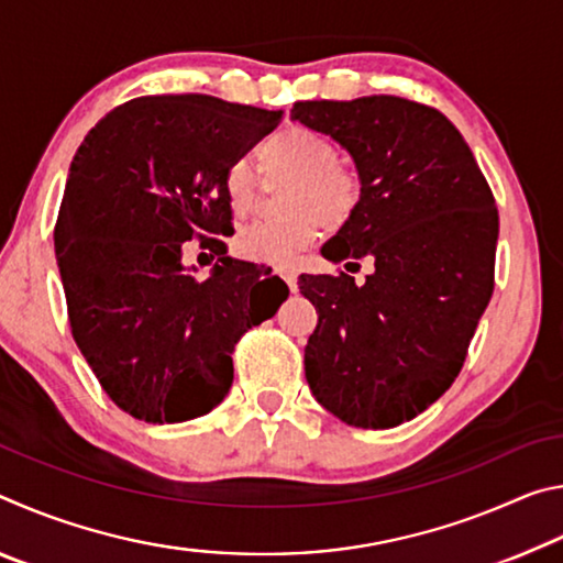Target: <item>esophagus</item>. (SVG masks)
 <instances>
[{
  "label": "esophagus",
  "mask_w": 563,
  "mask_h": 563,
  "mask_svg": "<svg viewBox=\"0 0 563 563\" xmlns=\"http://www.w3.org/2000/svg\"><path fill=\"white\" fill-rule=\"evenodd\" d=\"M278 275L280 278L288 283V288L295 292L298 290V271L292 268V265H278Z\"/></svg>",
  "instance_id": "1"
}]
</instances>
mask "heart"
I'll use <instances>...</instances> for the list:
<instances>
[{"mask_svg":"<svg viewBox=\"0 0 563 563\" xmlns=\"http://www.w3.org/2000/svg\"><path fill=\"white\" fill-rule=\"evenodd\" d=\"M263 178H290L283 206L290 213L261 218L235 235L245 258L288 263L316 245L330 225H345L362 201V178L355 166L338 158L335 141L308 126H283L255 151ZM223 196L233 216L251 213L258 184L245 164H231L223 174Z\"/></svg>","mask_w":563,"mask_h":563,"instance_id":"1","label":"heart"}]
</instances>
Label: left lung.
<instances>
[{"instance_id":"obj_1","label":"left lung","mask_w":563,"mask_h":563,"mask_svg":"<svg viewBox=\"0 0 563 563\" xmlns=\"http://www.w3.org/2000/svg\"><path fill=\"white\" fill-rule=\"evenodd\" d=\"M292 119L355 158L362 201L322 245L330 263L375 271L300 275L318 310L305 377L318 402L362 430L424 412L460 375L494 292L499 211L462 133L399 97L298 101Z\"/></svg>"}]
</instances>
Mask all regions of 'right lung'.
Returning a JSON list of instances; mask_svg holds the SVG:
<instances>
[{
	"mask_svg": "<svg viewBox=\"0 0 563 563\" xmlns=\"http://www.w3.org/2000/svg\"><path fill=\"white\" fill-rule=\"evenodd\" d=\"M283 111L206 93L139 97L109 111L71 161L54 228L71 335L111 402L151 424L223 402L233 350L278 312L288 285L228 258L223 174ZM218 257L208 282L183 243Z\"/></svg>",
	"mask_w": 563,
	"mask_h": 563,
	"instance_id": "1",
	"label": "right lung"
}]
</instances>
